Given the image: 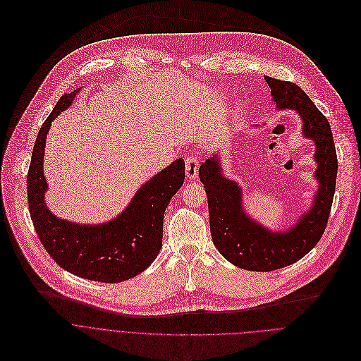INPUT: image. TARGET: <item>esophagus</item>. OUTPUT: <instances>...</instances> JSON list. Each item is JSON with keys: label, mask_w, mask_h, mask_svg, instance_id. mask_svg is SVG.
<instances>
[{"label": "esophagus", "mask_w": 361, "mask_h": 361, "mask_svg": "<svg viewBox=\"0 0 361 361\" xmlns=\"http://www.w3.org/2000/svg\"><path fill=\"white\" fill-rule=\"evenodd\" d=\"M185 169H186V176L189 179H195L199 172V159L195 155H188L185 159Z\"/></svg>", "instance_id": "obj_1"}]
</instances>
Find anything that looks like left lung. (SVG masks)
Wrapping results in <instances>:
<instances>
[{
    "mask_svg": "<svg viewBox=\"0 0 361 361\" xmlns=\"http://www.w3.org/2000/svg\"><path fill=\"white\" fill-rule=\"evenodd\" d=\"M279 109H296L303 119V133L316 143V178L320 188L314 204L299 224L284 233H271L249 219L242 210L240 188L221 173L219 158L213 157L199 168L209 206L213 243L225 259L240 269L271 271L289 266L306 256L320 240L331 210L337 154L327 118L306 92L290 81L264 77Z\"/></svg>",
    "mask_w": 361,
    "mask_h": 361,
    "instance_id": "8db88e82",
    "label": "left lung"
}]
</instances>
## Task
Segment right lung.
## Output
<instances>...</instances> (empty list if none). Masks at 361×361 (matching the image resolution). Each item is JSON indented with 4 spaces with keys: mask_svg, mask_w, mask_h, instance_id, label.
<instances>
[{
    "mask_svg": "<svg viewBox=\"0 0 361 361\" xmlns=\"http://www.w3.org/2000/svg\"><path fill=\"white\" fill-rule=\"evenodd\" d=\"M81 88L59 98L42 123L27 176L31 221L37 235L58 266L82 279L118 283L145 270L162 247L164 214L185 180V162L176 159L143 185L125 212L112 222L85 226L58 219L47 209L42 173L44 147L51 122L71 104Z\"/></svg>",
    "mask_w": 361,
    "mask_h": 361,
    "instance_id": "1",
    "label": "right lung"
}]
</instances>
